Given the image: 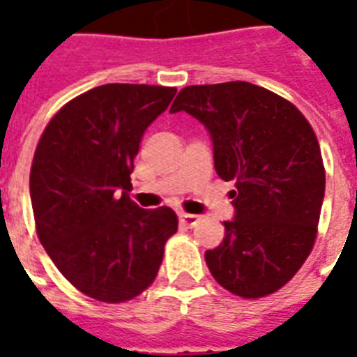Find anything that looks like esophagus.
Masks as SVG:
<instances>
[{
  "instance_id": "1",
  "label": "esophagus",
  "mask_w": 357,
  "mask_h": 357,
  "mask_svg": "<svg viewBox=\"0 0 357 357\" xmlns=\"http://www.w3.org/2000/svg\"><path fill=\"white\" fill-rule=\"evenodd\" d=\"M179 220L185 224V226H189V228H195L196 224L200 222L202 218L198 215H190V213H179Z\"/></svg>"
}]
</instances>
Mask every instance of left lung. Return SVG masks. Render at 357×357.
Wrapping results in <instances>:
<instances>
[{
    "instance_id": "8db88e82",
    "label": "left lung",
    "mask_w": 357,
    "mask_h": 357,
    "mask_svg": "<svg viewBox=\"0 0 357 357\" xmlns=\"http://www.w3.org/2000/svg\"><path fill=\"white\" fill-rule=\"evenodd\" d=\"M206 126L215 170L231 190L235 218L206 263L229 293H276L307 259L317 237L326 174L315 131L293 103L246 81L179 91L170 113Z\"/></svg>"
}]
</instances>
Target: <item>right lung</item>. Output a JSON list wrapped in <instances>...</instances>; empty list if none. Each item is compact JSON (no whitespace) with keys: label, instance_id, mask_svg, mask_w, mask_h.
<instances>
[{"label":"right lung","instance_id":"obj_1","mask_svg":"<svg viewBox=\"0 0 357 357\" xmlns=\"http://www.w3.org/2000/svg\"><path fill=\"white\" fill-rule=\"evenodd\" d=\"M174 94V86H96L66 103L36 146V234L61 274L100 302L119 304L150 287L178 231L170 207L142 209L128 195L140 139Z\"/></svg>","mask_w":357,"mask_h":357}]
</instances>
